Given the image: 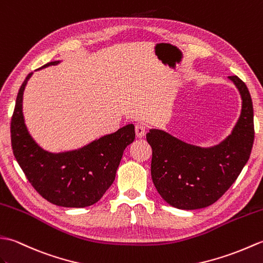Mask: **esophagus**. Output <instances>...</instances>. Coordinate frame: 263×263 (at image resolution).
<instances>
[{"label": "esophagus", "instance_id": "1", "mask_svg": "<svg viewBox=\"0 0 263 263\" xmlns=\"http://www.w3.org/2000/svg\"><path fill=\"white\" fill-rule=\"evenodd\" d=\"M135 132H136V136L138 138L144 137L145 134H146V127L143 124H137L135 127Z\"/></svg>", "mask_w": 263, "mask_h": 263}]
</instances>
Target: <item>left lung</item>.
Instances as JSON below:
<instances>
[{
	"mask_svg": "<svg viewBox=\"0 0 263 263\" xmlns=\"http://www.w3.org/2000/svg\"><path fill=\"white\" fill-rule=\"evenodd\" d=\"M242 97L240 119L231 135L217 146L201 148L160 129H151V174L156 190L171 206L199 209L217 201L240 176L254 141L253 104L248 86L229 77Z\"/></svg>",
	"mask_w": 263,
	"mask_h": 263,
	"instance_id": "8db88e82",
	"label": "left lung"
}]
</instances>
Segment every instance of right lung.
I'll list each match as a JSON object with an SVG mask.
<instances>
[{
  "mask_svg": "<svg viewBox=\"0 0 263 263\" xmlns=\"http://www.w3.org/2000/svg\"><path fill=\"white\" fill-rule=\"evenodd\" d=\"M58 63L50 62L40 68ZM31 75L23 81L11 119L15 159L29 182L46 200L62 207L91 206L112 184L124 151L135 139V126L127 125L80 149L49 153L33 141L23 119V91Z\"/></svg>",
  "mask_w": 263,
  "mask_h": 263,
  "instance_id": "obj_1",
  "label": "right lung"
}]
</instances>
